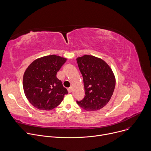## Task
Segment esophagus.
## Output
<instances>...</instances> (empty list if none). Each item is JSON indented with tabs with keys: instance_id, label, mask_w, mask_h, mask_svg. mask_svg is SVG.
Listing matches in <instances>:
<instances>
[{
	"instance_id": "obj_1",
	"label": "esophagus",
	"mask_w": 151,
	"mask_h": 151,
	"mask_svg": "<svg viewBox=\"0 0 151 151\" xmlns=\"http://www.w3.org/2000/svg\"><path fill=\"white\" fill-rule=\"evenodd\" d=\"M68 92H69V93H72V88L70 87V88H69L68 89Z\"/></svg>"
}]
</instances>
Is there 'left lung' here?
Returning a JSON list of instances; mask_svg holds the SVG:
<instances>
[{"label": "left lung", "mask_w": 151, "mask_h": 151, "mask_svg": "<svg viewBox=\"0 0 151 151\" xmlns=\"http://www.w3.org/2000/svg\"><path fill=\"white\" fill-rule=\"evenodd\" d=\"M83 76L85 96L77 103L87 111H96L111 99L115 87V75L106 62L91 55L76 58Z\"/></svg>", "instance_id": "1"}]
</instances>
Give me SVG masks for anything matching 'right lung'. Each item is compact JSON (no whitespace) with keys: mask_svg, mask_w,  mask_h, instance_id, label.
<instances>
[{"mask_svg":"<svg viewBox=\"0 0 151 151\" xmlns=\"http://www.w3.org/2000/svg\"><path fill=\"white\" fill-rule=\"evenodd\" d=\"M67 61L56 55H50L34 60L24 72L23 85L29 101L39 110L51 111L68 94L56 75Z\"/></svg>","mask_w":151,"mask_h":151,"instance_id":"1","label":"right lung"}]
</instances>
